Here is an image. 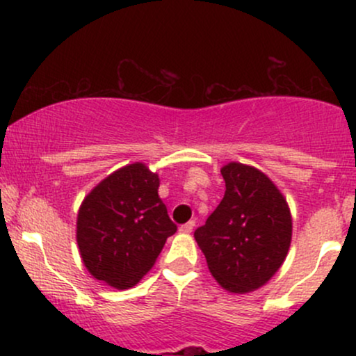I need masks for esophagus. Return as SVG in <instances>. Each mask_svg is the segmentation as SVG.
<instances>
[{
  "mask_svg": "<svg viewBox=\"0 0 356 356\" xmlns=\"http://www.w3.org/2000/svg\"><path fill=\"white\" fill-rule=\"evenodd\" d=\"M194 226H195L194 220H189V222L182 224V226L179 227V231L184 232V234H189V232H192V229H194Z\"/></svg>",
  "mask_w": 356,
  "mask_h": 356,
  "instance_id": "34e87169",
  "label": "esophagus"
}]
</instances>
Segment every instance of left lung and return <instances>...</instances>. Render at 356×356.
Here are the masks:
<instances>
[{
    "mask_svg": "<svg viewBox=\"0 0 356 356\" xmlns=\"http://www.w3.org/2000/svg\"><path fill=\"white\" fill-rule=\"evenodd\" d=\"M226 192L194 238L211 275L231 293L259 289L276 275L291 246L286 197L266 174L229 162L220 169Z\"/></svg>",
    "mask_w": 356,
    "mask_h": 356,
    "instance_id": "obj_1",
    "label": "left lung"
}]
</instances>
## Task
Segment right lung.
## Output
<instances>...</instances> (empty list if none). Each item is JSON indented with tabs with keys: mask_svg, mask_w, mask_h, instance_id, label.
<instances>
[{
	"mask_svg": "<svg viewBox=\"0 0 356 356\" xmlns=\"http://www.w3.org/2000/svg\"><path fill=\"white\" fill-rule=\"evenodd\" d=\"M159 175L144 162L115 170L85 195L76 243L85 268L117 289L136 286L177 231L159 197Z\"/></svg>",
	"mask_w": 356,
	"mask_h": 356,
	"instance_id": "add662e5",
	"label": "right lung"
}]
</instances>
